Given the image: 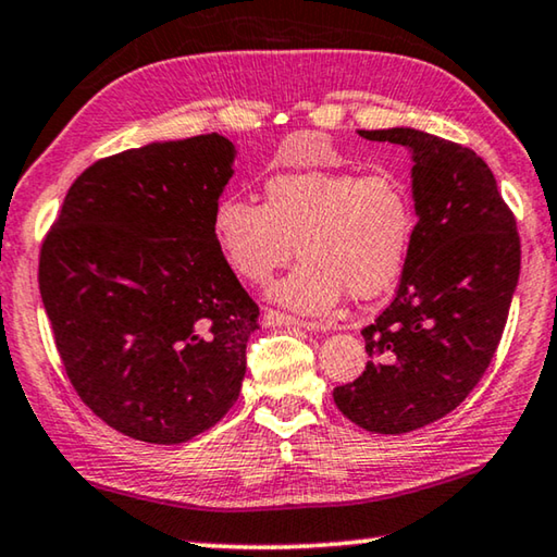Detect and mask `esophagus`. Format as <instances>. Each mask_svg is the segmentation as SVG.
I'll return each instance as SVG.
<instances>
[{
	"instance_id": "obj_1",
	"label": "esophagus",
	"mask_w": 557,
	"mask_h": 557,
	"mask_svg": "<svg viewBox=\"0 0 557 557\" xmlns=\"http://www.w3.org/2000/svg\"><path fill=\"white\" fill-rule=\"evenodd\" d=\"M262 322L268 326H302V330H310V332H326V330H330V326L322 324V322H302V320H295V317H289V314L272 312V310L262 314Z\"/></svg>"
}]
</instances>
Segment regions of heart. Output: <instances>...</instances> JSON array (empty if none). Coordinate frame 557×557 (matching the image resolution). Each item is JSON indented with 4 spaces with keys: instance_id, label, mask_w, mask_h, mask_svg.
Instances as JSON below:
<instances>
[{
    "instance_id": "heart-1",
    "label": "heart",
    "mask_w": 557,
    "mask_h": 557,
    "mask_svg": "<svg viewBox=\"0 0 557 557\" xmlns=\"http://www.w3.org/2000/svg\"><path fill=\"white\" fill-rule=\"evenodd\" d=\"M411 185L394 171H293L264 183V206L227 196L213 210V237L235 275L264 285L297 252L302 262L270 289L275 302L324 314L344 293H389L417 237Z\"/></svg>"
}]
</instances>
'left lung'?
Instances as JSON below:
<instances>
[{"instance_id": "8db88e82", "label": "left lung", "mask_w": 557, "mask_h": 557, "mask_svg": "<svg viewBox=\"0 0 557 557\" xmlns=\"http://www.w3.org/2000/svg\"><path fill=\"white\" fill-rule=\"evenodd\" d=\"M411 151L417 237L394 302L361 330L367 369L334 389L372 434H406L451 413L496 355L520 275L516 218L471 148L417 128L359 131Z\"/></svg>"}]
</instances>
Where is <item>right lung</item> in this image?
I'll return each mask as SVG.
<instances>
[{"mask_svg": "<svg viewBox=\"0 0 557 557\" xmlns=\"http://www.w3.org/2000/svg\"><path fill=\"white\" fill-rule=\"evenodd\" d=\"M235 156L208 134L96 161L41 245V302L76 394L146 444L190 441L240 396L260 310L213 237Z\"/></svg>", "mask_w": 557, "mask_h": 557, "instance_id": "right-lung-1", "label": "right lung"}]
</instances>
